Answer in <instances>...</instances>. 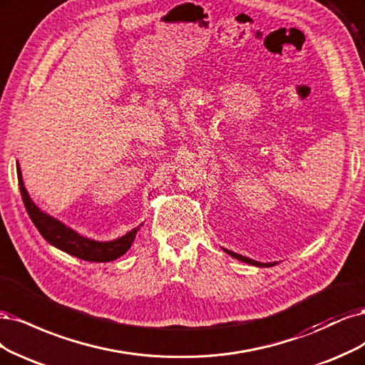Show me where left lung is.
Returning a JSON list of instances; mask_svg holds the SVG:
<instances>
[{
  "label": "left lung",
  "mask_w": 365,
  "mask_h": 365,
  "mask_svg": "<svg viewBox=\"0 0 365 365\" xmlns=\"http://www.w3.org/2000/svg\"><path fill=\"white\" fill-rule=\"evenodd\" d=\"M225 252H227L230 256L237 257L238 261H242V262H245V264H252V265H256V267H273V265H274V262H273V264H262V262H257V261L249 259V257H245V256H242V255H238V253H233V252H230V250H226V249H225Z\"/></svg>",
  "instance_id": "obj_1"
}]
</instances>
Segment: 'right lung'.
<instances>
[{"mask_svg": "<svg viewBox=\"0 0 365 365\" xmlns=\"http://www.w3.org/2000/svg\"><path fill=\"white\" fill-rule=\"evenodd\" d=\"M16 173H18V180H19L21 197H22V202H24V206L29 212V217L31 218L33 225L38 227L42 237L51 245L57 247V249H61L62 252H65L68 255H73V256L78 257V259L89 261V262L115 261L132 247L139 227L125 233L124 237H121L118 240L100 242V241H93V240L81 237V235H78L73 229H69L65 225H62L61 221H57L53 217L43 214L42 210L36 205H34L31 202V198L29 197L26 186H24V183H22V175H21V170H19L18 163H16Z\"/></svg>", "mask_w": 365, "mask_h": 365, "instance_id": "add662e5", "label": "right lung"}]
</instances>
